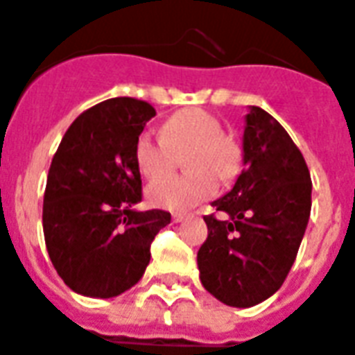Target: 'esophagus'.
<instances>
[{
  "label": "esophagus",
  "instance_id": "esophagus-1",
  "mask_svg": "<svg viewBox=\"0 0 355 355\" xmlns=\"http://www.w3.org/2000/svg\"><path fill=\"white\" fill-rule=\"evenodd\" d=\"M186 218H188V214L177 212V214H173V222H175V224H180V222H184Z\"/></svg>",
  "mask_w": 355,
  "mask_h": 355
}]
</instances>
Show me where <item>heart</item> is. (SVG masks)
<instances>
[{
	"label": "heart",
	"instance_id": "1",
	"mask_svg": "<svg viewBox=\"0 0 355 355\" xmlns=\"http://www.w3.org/2000/svg\"><path fill=\"white\" fill-rule=\"evenodd\" d=\"M189 150L185 166L192 173L182 178L154 180L146 188L152 205L167 211H186L214 196L218 180H230L239 169L241 152L224 135L220 120L201 109L175 112L162 128V135L143 131L133 146V159L146 178L164 174L174 154Z\"/></svg>",
	"mask_w": 355,
	"mask_h": 355
}]
</instances>
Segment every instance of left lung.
Instances as JSON below:
<instances>
[{
	"instance_id": "obj_1",
	"label": "left lung",
	"mask_w": 355,
	"mask_h": 355,
	"mask_svg": "<svg viewBox=\"0 0 355 355\" xmlns=\"http://www.w3.org/2000/svg\"><path fill=\"white\" fill-rule=\"evenodd\" d=\"M237 182L203 216L198 252L205 290L230 306H254L280 290L311 216L309 167L288 131L259 107L244 118Z\"/></svg>"
}]
</instances>
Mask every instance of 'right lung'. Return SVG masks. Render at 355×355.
I'll return each mask as SVG.
<instances>
[{"instance_id": "1", "label": "right lung", "mask_w": 355, "mask_h": 355, "mask_svg": "<svg viewBox=\"0 0 355 355\" xmlns=\"http://www.w3.org/2000/svg\"><path fill=\"white\" fill-rule=\"evenodd\" d=\"M156 111L133 97L94 105L65 131L43 201L46 250L58 275L86 297H116L144 275L150 244L171 222L143 199L133 146Z\"/></svg>"}]
</instances>
